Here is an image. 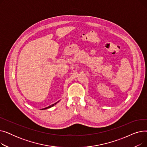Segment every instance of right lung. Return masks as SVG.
<instances>
[{"mask_svg": "<svg viewBox=\"0 0 147 147\" xmlns=\"http://www.w3.org/2000/svg\"><path fill=\"white\" fill-rule=\"evenodd\" d=\"M59 101H58V102H55V104H52L51 105H49V107H46V108H44V109H42V110H46V109H50V108H51V107H52L53 106H54L55 105H56L58 102H59Z\"/></svg>", "mask_w": 147, "mask_h": 147, "instance_id": "1", "label": "right lung"}]
</instances>
